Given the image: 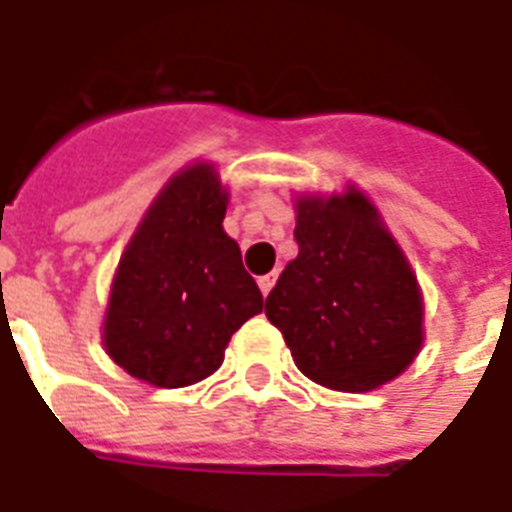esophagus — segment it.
<instances>
[{
	"mask_svg": "<svg viewBox=\"0 0 512 512\" xmlns=\"http://www.w3.org/2000/svg\"><path fill=\"white\" fill-rule=\"evenodd\" d=\"M275 280H278V275H275V272H270V275H261V278H259V288H261V294H264V297H267V294L272 291Z\"/></svg>",
	"mask_w": 512,
	"mask_h": 512,
	"instance_id": "34e87169",
	"label": "esophagus"
}]
</instances>
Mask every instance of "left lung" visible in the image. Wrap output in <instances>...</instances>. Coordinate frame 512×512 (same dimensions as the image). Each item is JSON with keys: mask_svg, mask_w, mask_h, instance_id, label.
Listing matches in <instances>:
<instances>
[{"mask_svg": "<svg viewBox=\"0 0 512 512\" xmlns=\"http://www.w3.org/2000/svg\"><path fill=\"white\" fill-rule=\"evenodd\" d=\"M288 261L264 313L307 378L372 391L416 359L424 302L394 237L359 191L299 199Z\"/></svg>", "mask_w": 512, "mask_h": 512, "instance_id": "1", "label": "left lung"}]
</instances>
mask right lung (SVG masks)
I'll return each mask as SVG.
<instances>
[{
	"mask_svg": "<svg viewBox=\"0 0 512 512\" xmlns=\"http://www.w3.org/2000/svg\"><path fill=\"white\" fill-rule=\"evenodd\" d=\"M226 191L213 167L169 180L115 272L105 348L129 375L159 388L213 375L232 334L261 313L256 280L224 232Z\"/></svg>",
	"mask_w": 512,
	"mask_h": 512,
	"instance_id": "add662e5",
	"label": "right lung"
}]
</instances>
